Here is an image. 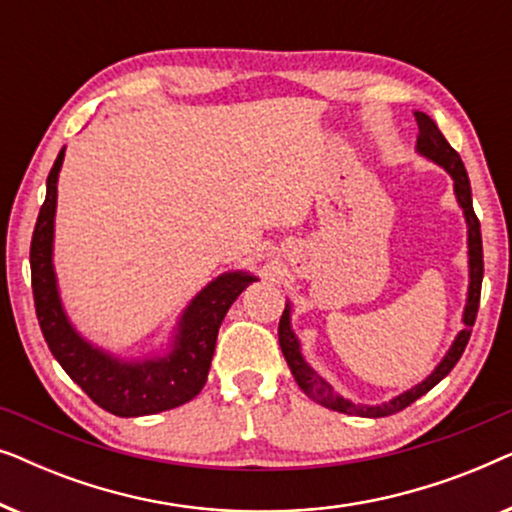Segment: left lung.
Returning a JSON list of instances; mask_svg holds the SVG:
<instances>
[{
    "mask_svg": "<svg viewBox=\"0 0 512 512\" xmlns=\"http://www.w3.org/2000/svg\"><path fill=\"white\" fill-rule=\"evenodd\" d=\"M417 125H419V137H417V151L424 153L426 158L436 160L438 165H443L447 172L452 174L454 179V193H457V200L461 209L466 214V223H468V263H471V286H468V303H466V312H464V324L466 328L457 335L454 345L450 347V352L443 361L438 363V368L426 377L422 384H417L415 389L405 391V394L396 396L394 401L382 403V405H354L345 401V398L335 394L331 389V384L321 380V377L314 373V370L307 366L303 356H300V345L293 335L291 326H289V307H286L282 319H279V345H282L284 359L289 363L293 377H296L298 387L305 391L307 396L312 398L314 403L324 405V408L345 412V415H356V417H389L396 415L408 408L410 403H415L419 396H424L426 391H431L436 384L443 380V377L450 373V370L457 366V361L464 354V349L471 340V331L475 324V317H478V307H480V289H482V272H485V263H482V235H480V221L473 212V198H471V181H468L466 167L461 163L459 153L452 149L450 142L443 137V132L438 130V125L431 121L429 116L422 114V111H415Z\"/></svg>",
    "mask_w": 512,
    "mask_h": 512,
    "instance_id": "1",
    "label": "left lung"
}]
</instances>
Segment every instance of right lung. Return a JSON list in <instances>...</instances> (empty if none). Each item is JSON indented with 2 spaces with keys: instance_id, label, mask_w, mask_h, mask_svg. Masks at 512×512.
I'll use <instances>...</instances> for the list:
<instances>
[{
  "instance_id": "add662e5",
  "label": "right lung",
  "mask_w": 512,
  "mask_h": 512,
  "mask_svg": "<svg viewBox=\"0 0 512 512\" xmlns=\"http://www.w3.org/2000/svg\"><path fill=\"white\" fill-rule=\"evenodd\" d=\"M65 149L58 153L46 179V200L39 209L30 244L34 310L46 345L65 373L90 396V401L118 417H142L172 410L205 387L216 347V335L228 307L254 282L244 272H228L202 289L181 319L177 347L170 356L144 363H121L90 347L69 326L62 312L53 254V216L58 200V172Z\"/></svg>"
}]
</instances>
